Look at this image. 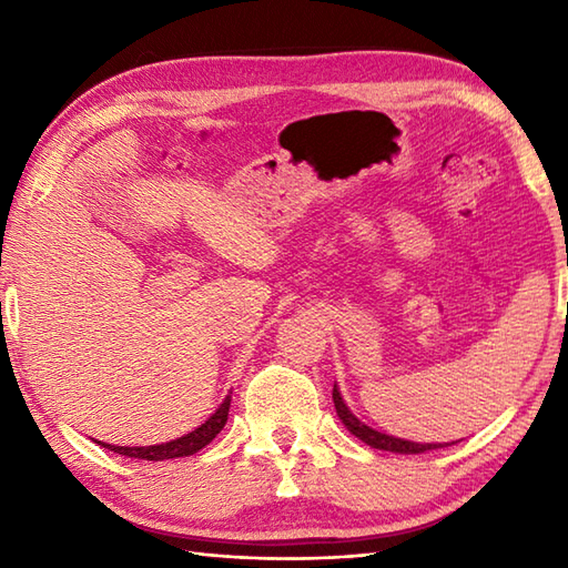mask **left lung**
Returning <instances> with one entry per match:
<instances>
[{
    "instance_id": "left-lung-1",
    "label": "left lung",
    "mask_w": 568,
    "mask_h": 568,
    "mask_svg": "<svg viewBox=\"0 0 568 568\" xmlns=\"http://www.w3.org/2000/svg\"><path fill=\"white\" fill-rule=\"evenodd\" d=\"M332 397H334V407H336V415H339V419L344 422V427L354 434V437H358L364 444L373 446V449H383V452H395V454H422V452H429V449H439V446L444 444H419V442H409V439H400V437H393V434H385L381 429H373L368 427L366 422H361L352 409H348V405L344 403V397L339 393V388H336L334 383V390H332Z\"/></svg>"
}]
</instances>
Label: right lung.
I'll return each mask as SVG.
<instances>
[{"label": "right lung", "instance_id": "obj_1", "mask_svg": "<svg viewBox=\"0 0 568 568\" xmlns=\"http://www.w3.org/2000/svg\"><path fill=\"white\" fill-rule=\"evenodd\" d=\"M229 405H232V395L224 397V403L214 409V413L202 422L200 427L192 432L183 434V437L171 439V442H161V444H151V446H116V444H102L104 449H110L114 454H122L129 458H143V462H165V458H180V456H192L197 454L202 446H207L216 434H220L226 425L229 417Z\"/></svg>", "mask_w": 568, "mask_h": 568}]
</instances>
